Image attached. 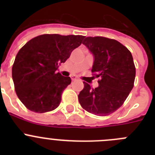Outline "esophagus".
Listing matches in <instances>:
<instances>
[{"mask_svg":"<svg viewBox=\"0 0 155 155\" xmlns=\"http://www.w3.org/2000/svg\"><path fill=\"white\" fill-rule=\"evenodd\" d=\"M71 79H72V81H76L78 78H77L76 76H72L71 77Z\"/></svg>","mask_w":155,"mask_h":155,"instance_id":"esophagus-1","label":"esophagus"}]
</instances>
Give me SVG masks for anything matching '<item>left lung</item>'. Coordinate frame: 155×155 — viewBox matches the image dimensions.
I'll use <instances>...</instances> for the list:
<instances>
[{
    "label": "left lung",
    "mask_w": 155,
    "mask_h": 155,
    "mask_svg": "<svg viewBox=\"0 0 155 155\" xmlns=\"http://www.w3.org/2000/svg\"><path fill=\"white\" fill-rule=\"evenodd\" d=\"M82 43L94 57L91 72L101 79L95 88L83 82L78 101L88 113L108 116L124 104L134 87L136 69L132 54L118 41L105 37H86Z\"/></svg>",
    "instance_id": "8db88e82"
}]
</instances>
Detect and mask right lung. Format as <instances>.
I'll use <instances>...</instances> for the list:
<instances>
[{
	"label": "right lung",
	"mask_w": 155,
	"mask_h": 155,
	"mask_svg": "<svg viewBox=\"0 0 155 155\" xmlns=\"http://www.w3.org/2000/svg\"><path fill=\"white\" fill-rule=\"evenodd\" d=\"M84 38L45 34L31 39L19 50L12 67V79L16 94L27 109L43 113L58 107L71 79L56 71Z\"/></svg>",
	"instance_id": "right-lung-1"
}]
</instances>
